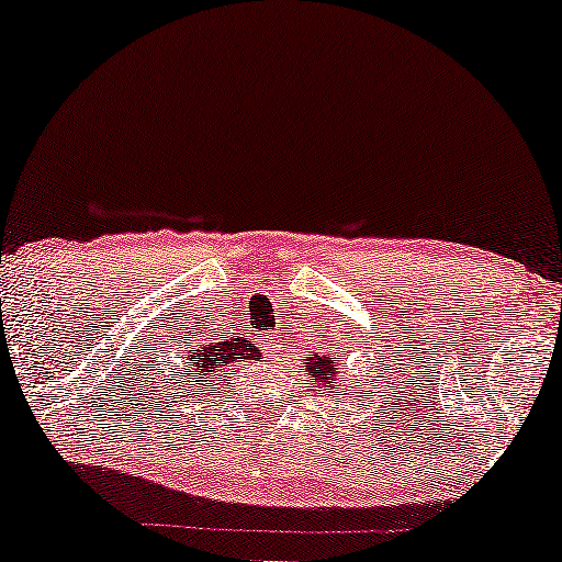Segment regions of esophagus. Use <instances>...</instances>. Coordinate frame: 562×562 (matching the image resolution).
Returning <instances> with one entry per match:
<instances>
[{
  "mask_svg": "<svg viewBox=\"0 0 562 562\" xmlns=\"http://www.w3.org/2000/svg\"><path fill=\"white\" fill-rule=\"evenodd\" d=\"M258 348L263 352H276V350H281V345H279V340H273V337H268V340H260Z\"/></svg>",
  "mask_w": 562,
  "mask_h": 562,
  "instance_id": "1",
  "label": "esophagus"
}]
</instances>
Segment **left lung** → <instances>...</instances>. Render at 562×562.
<instances>
[{
	"label": "left lung",
	"instance_id": "8db88e82",
	"mask_svg": "<svg viewBox=\"0 0 562 562\" xmlns=\"http://www.w3.org/2000/svg\"><path fill=\"white\" fill-rule=\"evenodd\" d=\"M304 368H306V373H310V381L314 383V389H322L327 396L340 394V389H337V366L333 360V352H329V356L310 358Z\"/></svg>",
	"mask_w": 562,
	"mask_h": 562
}]
</instances>
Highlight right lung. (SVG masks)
I'll return each mask as SVG.
<instances>
[{
	"mask_svg": "<svg viewBox=\"0 0 562 562\" xmlns=\"http://www.w3.org/2000/svg\"><path fill=\"white\" fill-rule=\"evenodd\" d=\"M258 358L256 342L248 335H233L220 340V337L199 333V337H191V345L179 358V366L171 368L168 373V391H173V396L179 402H187V406L202 402L199 391H212L206 389L217 375H222L237 363H248V360Z\"/></svg>",
	"mask_w": 562,
	"mask_h": 562,
	"instance_id": "right-lung-1",
	"label": "right lung"
}]
</instances>
